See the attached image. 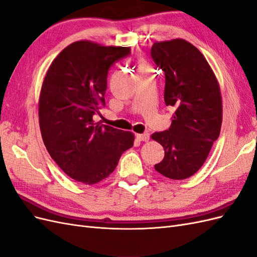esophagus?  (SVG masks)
<instances>
[{
  "label": "esophagus",
  "mask_w": 257,
  "mask_h": 257,
  "mask_svg": "<svg viewBox=\"0 0 257 257\" xmlns=\"http://www.w3.org/2000/svg\"><path fill=\"white\" fill-rule=\"evenodd\" d=\"M136 138L139 142H148L150 139V134L149 133H144V134H137Z\"/></svg>",
  "instance_id": "obj_1"
}]
</instances>
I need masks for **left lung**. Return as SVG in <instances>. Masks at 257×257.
I'll use <instances>...</instances> for the list:
<instances>
[{"label": "left lung", "mask_w": 257, "mask_h": 257, "mask_svg": "<svg viewBox=\"0 0 257 257\" xmlns=\"http://www.w3.org/2000/svg\"><path fill=\"white\" fill-rule=\"evenodd\" d=\"M151 58L164 72V100L175 110L170 127L152 134L165 150L154 168L169 179L182 180L203 166L220 135V87L203 53L184 40L154 43Z\"/></svg>", "instance_id": "obj_1"}]
</instances>
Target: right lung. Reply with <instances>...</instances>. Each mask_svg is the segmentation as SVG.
Listing matches in <instances>:
<instances>
[{
    "mask_svg": "<svg viewBox=\"0 0 257 257\" xmlns=\"http://www.w3.org/2000/svg\"><path fill=\"white\" fill-rule=\"evenodd\" d=\"M130 53L128 47L75 42L59 53L46 74L38 108L42 137L52 160L76 181H102L133 147L131 132L93 121L105 107L108 71Z\"/></svg>",
    "mask_w": 257,
    "mask_h": 257,
    "instance_id": "right-lung-1",
    "label": "right lung"
}]
</instances>
